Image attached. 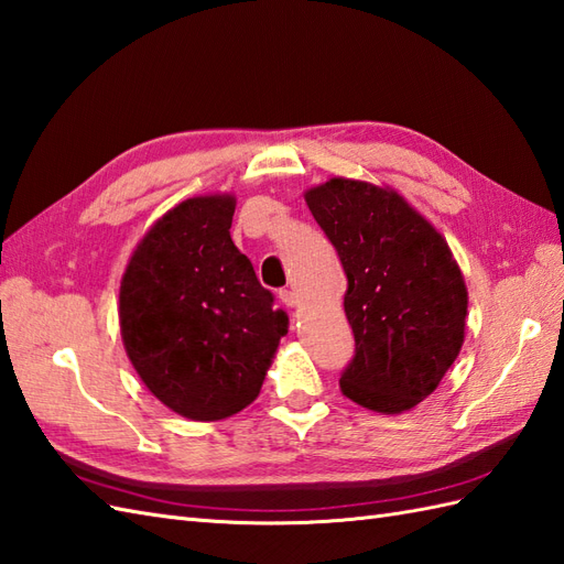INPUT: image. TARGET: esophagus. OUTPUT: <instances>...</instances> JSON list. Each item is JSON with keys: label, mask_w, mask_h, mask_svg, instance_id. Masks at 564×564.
Wrapping results in <instances>:
<instances>
[{"label": "esophagus", "mask_w": 564, "mask_h": 564, "mask_svg": "<svg viewBox=\"0 0 564 564\" xmlns=\"http://www.w3.org/2000/svg\"><path fill=\"white\" fill-rule=\"evenodd\" d=\"M280 301H282V304H284L286 308H294V306L299 304V296H296V292H292V290H282V292H280Z\"/></svg>", "instance_id": "1"}]
</instances>
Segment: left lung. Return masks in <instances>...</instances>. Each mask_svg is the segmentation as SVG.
<instances>
[{
  "instance_id": "left-lung-1",
  "label": "left lung",
  "mask_w": 564,
  "mask_h": 564,
  "mask_svg": "<svg viewBox=\"0 0 564 564\" xmlns=\"http://www.w3.org/2000/svg\"><path fill=\"white\" fill-rule=\"evenodd\" d=\"M304 198L349 280L345 313L356 354L341 394L378 414L414 409L464 345L469 292L455 256L390 186L333 176Z\"/></svg>"
}]
</instances>
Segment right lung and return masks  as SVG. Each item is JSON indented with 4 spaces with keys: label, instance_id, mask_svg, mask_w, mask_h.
<instances>
[{
    "label": "right lung",
    "instance_id": "right-lung-1",
    "mask_svg": "<svg viewBox=\"0 0 564 564\" xmlns=\"http://www.w3.org/2000/svg\"><path fill=\"white\" fill-rule=\"evenodd\" d=\"M237 198L205 194L164 213L119 286L121 341L143 386L174 414L219 421L249 406L286 335L251 260L229 237Z\"/></svg>",
    "mask_w": 564,
    "mask_h": 564
}]
</instances>
